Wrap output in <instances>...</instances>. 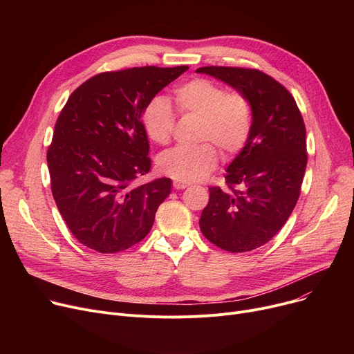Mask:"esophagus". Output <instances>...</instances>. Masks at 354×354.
Wrapping results in <instances>:
<instances>
[{
    "mask_svg": "<svg viewBox=\"0 0 354 354\" xmlns=\"http://www.w3.org/2000/svg\"><path fill=\"white\" fill-rule=\"evenodd\" d=\"M188 187H189V183L178 182V180H175V182H174V188H175V189H185V188H188Z\"/></svg>",
    "mask_w": 354,
    "mask_h": 354,
    "instance_id": "34e87169",
    "label": "esophagus"
}]
</instances>
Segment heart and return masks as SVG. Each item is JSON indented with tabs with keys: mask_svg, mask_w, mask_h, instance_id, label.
Here are the masks:
<instances>
[{
	"mask_svg": "<svg viewBox=\"0 0 354 354\" xmlns=\"http://www.w3.org/2000/svg\"><path fill=\"white\" fill-rule=\"evenodd\" d=\"M175 102L182 115L199 119L196 146H178L158 159L159 171L178 182H196L207 178L218 165V147L222 156L232 158L250 140L252 132V104L241 91L227 88L209 79H192L175 91ZM142 123L149 139L158 145L169 143L176 118L171 103L162 96L147 102Z\"/></svg>",
	"mask_w": 354,
	"mask_h": 354,
	"instance_id": "obj_1",
	"label": "heart"
}]
</instances>
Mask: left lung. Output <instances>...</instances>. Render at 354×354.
Instances as JSON below:
<instances>
[{
	"label": "left lung",
	"mask_w": 354,
	"mask_h": 354,
	"mask_svg": "<svg viewBox=\"0 0 354 354\" xmlns=\"http://www.w3.org/2000/svg\"><path fill=\"white\" fill-rule=\"evenodd\" d=\"M196 71L225 82L252 104L250 140L228 166L227 188H209L199 227L222 250L252 251L284 227L299 201L307 166L301 111L291 93L264 71L225 66Z\"/></svg>",
	"instance_id": "1"
}]
</instances>
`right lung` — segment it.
Wrapping results in <instances>:
<instances>
[{"label": "right lung", "mask_w": 354, "mask_h": 354, "mask_svg": "<svg viewBox=\"0 0 354 354\" xmlns=\"http://www.w3.org/2000/svg\"><path fill=\"white\" fill-rule=\"evenodd\" d=\"M188 68L145 66L99 73L74 90L60 111L47 151L51 192L84 247L115 254L151 231L172 180L136 185L152 165L142 113Z\"/></svg>", "instance_id": "add662e5"}]
</instances>
